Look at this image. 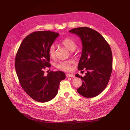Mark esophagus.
Here are the masks:
<instances>
[{
	"instance_id": "obj_1",
	"label": "esophagus",
	"mask_w": 130,
	"mask_h": 130,
	"mask_svg": "<svg viewBox=\"0 0 130 130\" xmlns=\"http://www.w3.org/2000/svg\"><path fill=\"white\" fill-rule=\"evenodd\" d=\"M66 75L67 77H74V75L72 74H66Z\"/></svg>"
}]
</instances>
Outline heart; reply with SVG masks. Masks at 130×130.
<instances>
[{
    "label": "heart",
    "mask_w": 130,
    "mask_h": 130,
    "mask_svg": "<svg viewBox=\"0 0 130 130\" xmlns=\"http://www.w3.org/2000/svg\"><path fill=\"white\" fill-rule=\"evenodd\" d=\"M60 44L66 47L67 50L70 51H73L76 48L77 45L76 42L71 37H66L61 41ZM49 55L51 58H54L56 55V48L54 45H52L48 50ZM73 63L72 60H68L66 61H61L57 65V67L58 69L63 71H70L72 70V64Z\"/></svg>",
    "instance_id": "b5f03b06"
}]
</instances>
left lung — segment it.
<instances>
[{"label": "left lung", "mask_w": 130, "mask_h": 130, "mask_svg": "<svg viewBox=\"0 0 130 130\" xmlns=\"http://www.w3.org/2000/svg\"><path fill=\"white\" fill-rule=\"evenodd\" d=\"M78 36L82 43V53L78 65V70L85 69L81 78L82 85L77 92L87 98L98 96L106 88L112 71V53L111 47L97 31L86 27H78L69 31Z\"/></svg>", "instance_id": "8db88e82"}]
</instances>
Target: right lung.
<instances>
[{
    "label": "right lung",
    "instance_id": "obj_1",
    "mask_svg": "<svg viewBox=\"0 0 130 130\" xmlns=\"http://www.w3.org/2000/svg\"><path fill=\"white\" fill-rule=\"evenodd\" d=\"M58 35L49 30L33 32L24 39L16 55L15 69L20 85L31 98L42 103L56 96L60 81L65 78L61 71L44 75V70L51 66L49 48Z\"/></svg>",
    "mask_w": 130,
    "mask_h": 130
}]
</instances>
